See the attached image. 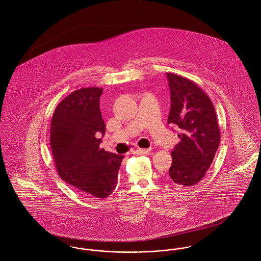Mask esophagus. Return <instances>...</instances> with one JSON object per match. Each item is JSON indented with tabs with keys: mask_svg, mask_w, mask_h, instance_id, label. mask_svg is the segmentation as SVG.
<instances>
[{
	"mask_svg": "<svg viewBox=\"0 0 261 261\" xmlns=\"http://www.w3.org/2000/svg\"><path fill=\"white\" fill-rule=\"evenodd\" d=\"M150 151V149H136V153L137 154H147Z\"/></svg>",
	"mask_w": 261,
	"mask_h": 261,
	"instance_id": "obj_1",
	"label": "esophagus"
}]
</instances>
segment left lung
I'll return each mask as SVG.
<instances>
[{
  "label": "left lung",
  "instance_id": "left-lung-1",
  "mask_svg": "<svg viewBox=\"0 0 261 261\" xmlns=\"http://www.w3.org/2000/svg\"><path fill=\"white\" fill-rule=\"evenodd\" d=\"M167 77L171 91L168 123L181 128V141L171 152L169 179L177 185L194 186L206 175L220 144L216 112L195 82L174 73Z\"/></svg>",
  "mask_w": 261,
  "mask_h": 261
}]
</instances>
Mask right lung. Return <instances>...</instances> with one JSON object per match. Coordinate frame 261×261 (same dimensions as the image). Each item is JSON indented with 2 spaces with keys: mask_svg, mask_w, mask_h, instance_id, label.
<instances>
[{
  "mask_svg": "<svg viewBox=\"0 0 261 261\" xmlns=\"http://www.w3.org/2000/svg\"><path fill=\"white\" fill-rule=\"evenodd\" d=\"M100 87L77 89L55 109L50 145L59 177L86 198L105 199L116 187L124 158L100 149L106 123L99 110Z\"/></svg>",
  "mask_w": 261,
  "mask_h": 261,
  "instance_id": "1",
  "label": "right lung"
}]
</instances>
